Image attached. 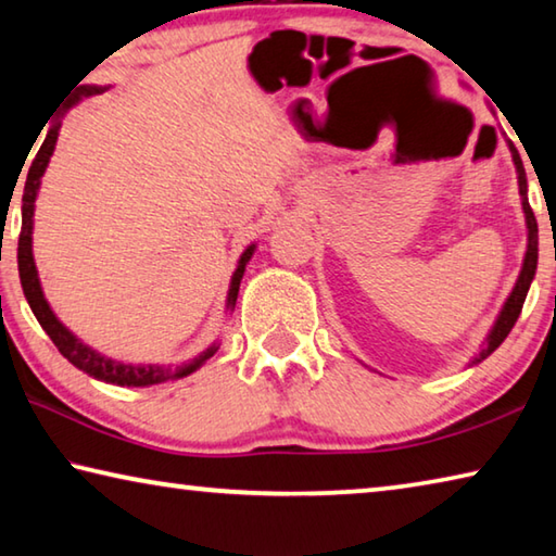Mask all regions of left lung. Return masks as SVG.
<instances>
[{"instance_id": "1", "label": "left lung", "mask_w": 556, "mask_h": 556, "mask_svg": "<svg viewBox=\"0 0 556 556\" xmlns=\"http://www.w3.org/2000/svg\"><path fill=\"white\" fill-rule=\"evenodd\" d=\"M510 152H513V162L517 166V181H520L522 211H525V218H527V255H525V265H522V271H520V279H517V285L513 289L510 299L505 301L503 312H501V316H497V321L493 326L491 336H488V345L483 348L481 355H478L473 363H481L483 357L491 355L495 348L505 341L507 333L513 331L517 316H520V312H522L527 289H530V281L534 277V269H538V218H534V213L530 208V201H527V178H525L522 159H520V154H517V149L513 144H510Z\"/></svg>"}]
</instances>
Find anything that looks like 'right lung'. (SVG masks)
Wrapping results in <instances>:
<instances>
[{"instance_id": "right-lung-1", "label": "right lung", "mask_w": 556, "mask_h": 556, "mask_svg": "<svg viewBox=\"0 0 556 556\" xmlns=\"http://www.w3.org/2000/svg\"><path fill=\"white\" fill-rule=\"evenodd\" d=\"M100 88H80L78 96L73 98V102H78L80 96H98ZM71 102V105H73ZM59 129L61 125H55L49 129V135H46L43 144L39 152H36L34 162L29 166V174H26V184H24V195H22V232H18V277H22V287H24V294L26 301H29L34 316L39 318V324L46 333H49L51 341L59 348L63 357H68V363H73L75 368H80L83 372L92 375V378L98 380H105L112 384H156V382H164L168 378H184V375L193 372L195 368H201V365L208 361L211 355H215L218 348H208L203 355L195 357V361L181 365V368H176L174 372L168 368H135V365H122V363H112L105 361V357L98 355L96 351H90L88 345H83L78 338H75L68 328H65L59 318L53 316V312L46 304L43 299V291L39 285V275H36V265H34V255H31V225H34V201H36V191H39V181L46 172V166H49V159L53 154V147H55V139H59ZM252 252H255V244H250L248 250L242 252L240 257V265L235 269L232 281H230V294H228V306H235V299H238V291H240V279L244 275V265H248Z\"/></svg>"}]
</instances>
